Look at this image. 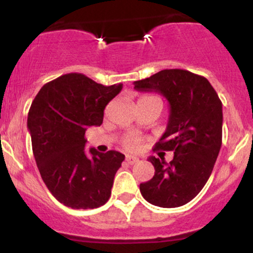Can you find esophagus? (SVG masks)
I'll return each instance as SVG.
<instances>
[{"mask_svg": "<svg viewBox=\"0 0 253 253\" xmlns=\"http://www.w3.org/2000/svg\"><path fill=\"white\" fill-rule=\"evenodd\" d=\"M126 162H127V163H128V164L133 165V164L138 163L139 158H136V157H134V156H126Z\"/></svg>", "mask_w": 253, "mask_h": 253, "instance_id": "esophagus-1", "label": "esophagus"}]
</instances>
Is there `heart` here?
<instances>
[{
	"label": "heart",
	"instance_id": "1",
	"mask_svg": "<svg viewBox=\"0 0 253 253\" xmlns=\"http://www.w3.org/2000/svg\"><path fill=\"white\" fill-rule=\"evenodd\" d=\"M149 97H153V96H150V95H145V96L140 97V100H144V98H149ZM123 146L126 150L132 151V152H134V151H138L141 146V138H139V136L135 135V134L126 135L123 139Z\"/></svg>",
	"mask_w": 253,
	"mask_h": 253
}]
</instances>
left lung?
Here are the masks:
<instances>
[{
    "label": "left lung",
    "instance_id": "obj_1",
    "mask_svg": "<svg viewBox=\"0 0 253 253\" xmlns=\"http://www.w3.org/2000/svg\"><path fill=\"white\" fill-rule=\"evenodd\" d=\"M134 89L161 92L169 101L167 130L153 151L173 152L170 163L150 157L155 176L141 183L140 193L158 207H181L202 190L213 171L222 144V103L207 78L181 69L136 81Z\"/></svg>",
    "mask_w": 253,
    "mask_h": 253
}]
</instances>
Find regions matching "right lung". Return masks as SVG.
<instances>
[{"mask_svg": "<svg viewBox=\"0 0 253 253\" xmlns=\"http://www.w3.org/2000/svg\"><path fill=\"white\" fill-rule=\"evenodd\" d=\"M123 84L102 85L82 74H66L46 83L32 102L27 127L43 183L60 203L74 210L103 206L125 156L85 149V130L100 126L106 106Z\"/></svg>", "mask_w": 253, "mask_h": 253, "instance_id": "add662e5", "label": "right lung"}]
</instances>
